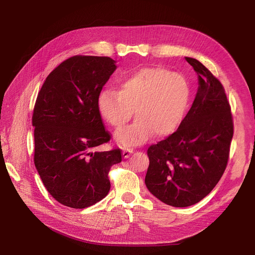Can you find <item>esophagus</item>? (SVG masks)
<instances>
[{"label":"esophagus","mask_w":255,"mask_h":255,"mask_svg":"<svg viewBox=\"0 0 255 255\" xmlns=\"http://www.w3.org/2000/svg\"><path fill=\"white\" fill-rule=\"evenodd\" d=\"M133 152H134V149L132 148H123V157L128 158L130 154H133Z\"/></svg>","instance_id":"obj_1"}]
</instances>
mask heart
I'll use <instances>...</instances> for the list:
<instances>
[{
    "label": "heart",
    "mask_w": 255,
    "mask_h": 255,
    "mask_svg": "<svg viewBox=\"0 0 255 255\" xmlns=\"http://www.w3.org/2000/svg\"><path fill=\"white\" fill-rule=\"evenodd\" d=\"M119 90L107 88L97 99L99 115L120 129L133 117L132 126L116 135L126 145L141 144L155 137H166L179 128L190 101L186 79L166 68L144 67L119 82Z\"/></svg>",
    "instance_id": "obj_1"
}]
</instances>
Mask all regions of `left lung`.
I'll return each mask as SVG.
<instances>
[{
  "mask_svg": "<svg viewBox=\"0 0 255 255\" xmlns=\"http://www.w3.org/2000/svg\"><path fill=\"white\" fill-rule=\"evenodd\" d=\"M186 60L199 75L197 97L179 128L146 151V187L174 207L194 205L214 189L227 168L234 134L222 84L199 60Z\"/></svg>",
  "mask_w": 255,
  "mask_h": 255,
  "instance_id": "1",
  "label": "left lung"
}]
</instances>
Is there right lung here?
<instances>
[{
	"mask_svg": "<svg viewBox=\"0 0 255 255\" xmlns=\"http://www.w3.org/2000/svg\"><path fill=\"white\" fill-rule=\"evenodd\" d=\"M115 63L107 56L68 58L48 75L36 99L34 163L44 187L65 206L85 208L101 201L111 189L112 166L122 160L119 148L94 152L112 138L97 99Z\"/></svg>",
	"mask_w": 255,
	"mask_h": 255,
	"instance_id": "right-lung-1",
	"label": "right lung"
}]
</instances>
